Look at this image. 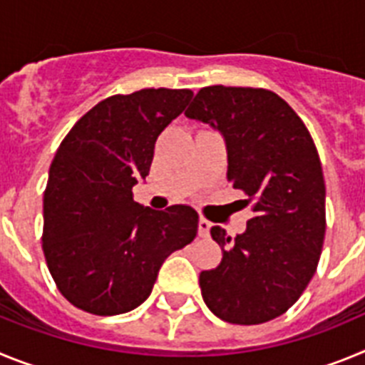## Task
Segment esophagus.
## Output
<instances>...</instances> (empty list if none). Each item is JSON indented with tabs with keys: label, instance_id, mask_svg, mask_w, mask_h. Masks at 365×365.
<instances>
[{
	"label": "esophagus",
	"instance_id": "1",
	"mask_svg": "<svg viewBox=\"0 0 365 365\" xmlns=\"http://www.w3.org/2000/svg\"><path fill=\"white\" fill-rule=\"evenodd\" d=\"M210 227H212V222L208 221V219L206 217L199 219V235L206 237V235L210 234Z\"/></svg>",
	"mask_w": 365,
	"mask_h": 365
}]
</instances>
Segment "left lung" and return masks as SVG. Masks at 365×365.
<instances>
[{
    "instance_id": "obj_1",
    "label": "left lung",
    "mask_w": 365,
    "mask_h": 365,
    "mask_svg": "<svg viewBox=\"0 0 365 365\" xmlns=\"http://www.w3.org/2000/svg\"><path fill=\"white\" fill-rule=\"evenodd\" d=\"M185 115L221 131L228 180L254 212L247 230L235 237L221 227L210 228L222 259L199 274L202 299L228 324H265L298 302L320 261L325 237L320 155L307 125L269 89L202 87Z\"/></svg>"
}]
</instances>
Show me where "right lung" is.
<instances>
[{
  "mask_svg": "<svg viewBox=\"0 0 365 365\" xmlns=\"http://www.w3.org/2000/svg\"><path fill=\"white\" fill-rule=\"evenodd\" d=\"M192 89H140L102 100L71 128L43 192L41 248L58 291L96 316L133 311L168 256L192 243V206L151 210L133 201L155 143L185 111Z\"/></svg>",
  "mask_w": 365,
  "mask_h": 365,
  "instance_id": "right-lung-1",
  "label": "right lung"
}]
</instances>
